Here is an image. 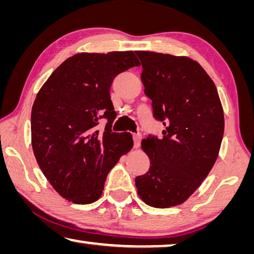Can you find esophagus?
Segmentation results:
<instances>
[{"mask_svg":"<svg viewBox=\"0 0 254 254\" xmlns=\"http://www.w3.org/2000/svg\"><path fill=\"white\" fill-rule=\"evenodd\" d=\"M140 141H141V134H140V133L133 134V144H134V148H138V147L140 146Z\"/></svg>","mask_w":254,"mask_h":254,"instance_id":"esophagus-1","label":"esophagus"}]
</instances>
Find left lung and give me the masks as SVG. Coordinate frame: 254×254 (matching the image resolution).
Listing matches in <instances>:
<instances>
[{"instance_id":"left-lung-1","label":"left lung","mask_w":254,"mask_h":254,"mask_svg":"<svg viewBox=\"0 0 254 254\" xmlns=\"http://www.w3.org/2000/svg\"><path fill=\"white\" fill-rule=\"evenodd\" d=\"M144 94L151 99L163 138L149 135L141 148L150 160L135 178L138 194L154 208L183 203L216 162L224 135V111L210 76L187 56L136 51Z\"/></svg>"}]
</instances>
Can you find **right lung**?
<instances>
[{"mask_svg":"<svg viewBox=\"0 0 254 254\" xmlns=\"http://www.w3.org/2000/svg\"><path fill=\"white\" fill-rule=\"evenodd\" d=\"M140 62L132 51L80 53L66 59L40 88L31 110V146L43 174L67 201L88 204L102 195L108 172L133 147L128 132H112L110 89ZM106 118L103 132L95 130Z\"/></svg>","mask_w":254,"mask_h":254,"instance_id":"right-lung-1","label":"right lung"}]
</instances>
